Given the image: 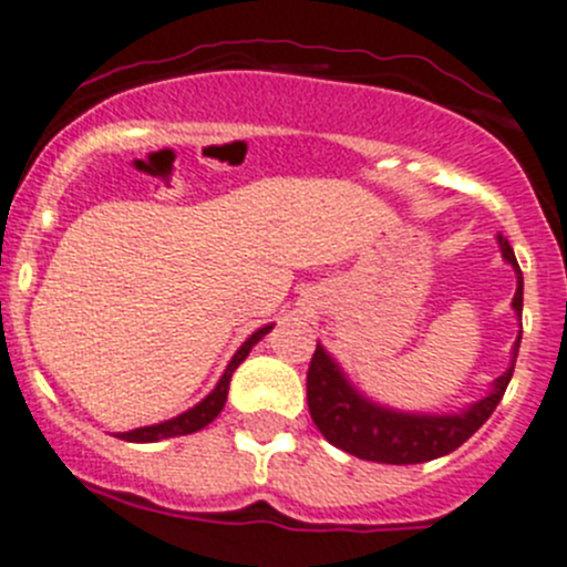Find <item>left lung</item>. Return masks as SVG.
<instances>
[{
  "instance_id": "left-lung-1",
  "label": "left lung",
  "mask_w": 567,
  "mask_h": 567,
  "mask_svg": "<svg viewBox=\"0 0 567 567\" xmlns=\"http://www.w3.org/2000/svg\"><path fill=\"white\" fill-rule=\"evenodd\" d=\"M501 251H504L506 262H512V268L517 271V293L512 299V308L520 313L523 274L520 266H517L515 251H512L504 237H501ZM517 347H520V338L515 343V358ZM512 372H515V361L495 380V389L484 400L462 411V414H396V411L380 409V405L363 400L343 380L341 369L332 363V358L316 343L308 369V409L327 442L352 453V456L380 464H420L447 456L456 447H462L489 420L492 411L498 409L501 396H504L506 385L512 380Z\"/></svg>"
}]
</instances>
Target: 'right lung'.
Here are the masks:
<instances>
[{
  "instance_id": "1",
  "label": "right lung",
  "mask_w": 567,
  "mask_h": 567,
  "mask_svg": "<svg viewBox=\"0 0 567 567\" xmlns=\"http://www.w3.org/2000/svg\"><path fill=\"white\" fill-rule=\"evenodd\" d=\"M271 330V324L262 327V330L254 332L251 338H248L246 343H243L240 349L235 352V358H231V363L226 367L224 378L218 380V385L212 389V394L206 396V400H200L195 409L184 411L182 416H176V420H167L162 422V425H147V427H136V431H128V433H120V439H125V442H158V439H173V436H187V433H195L200 431V427L209 425L215 416L224 411L226 405V394H229V380L231 374H235V369L240 367L243 361H246V355L251 352L254 343L259 341V338L266 336V332Z\"/></svg>"
}]
</instances>
